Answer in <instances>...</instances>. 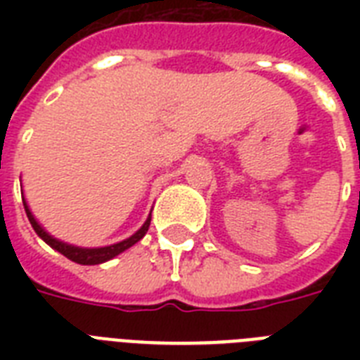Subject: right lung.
Here are the masks:
<instances>
[{
  "label": "right lung",
  "instance_id": "add662e5",
  "mask_svg": "<svg viewBox=\"0 0 360 360\" xmlns=\"http://www.w3.org/2000/svg\"><path fill=\"white\" fill-rule=\"evenodd\" d=\"M22 202H24V198H22ZM24 209H25V214H27V219H30L31 226H33V230H35L37 236L41 237V239L44 240L46 245L52 246L53 250L61 252L65 257H69V259H72V262H76V263H80V265H98V263L108 262V259L115 257L117 254H121V252H124L132 245H136V243H138L141 237L146 236L147 230H149V222H151V217H149V219L146 220V224L141 226L140 230L136 231L134 236L129 237V239L121 240V243H117V245L103 246V248H78V246L67 245V243H61V240L53 239L52 236H48L46 231L42 230L41 226H39V222L33 219V214H31V211L27 209V203L25 202H24Z\"/></svg>",
  "mask_w": 360,
  "mask_h": 360
}]
</instances>
